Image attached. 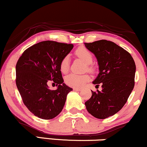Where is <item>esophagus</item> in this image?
Wrapping results in <instances>:
<instances>
[{"label":"esophagus","instance_id":"esophagus-1","mask_svg":"<svg viewBox=\"0 0 147 147\" xmlns=\"http://www.w3.org/2000/svg\"><path fill=\"white\" fill-rule=\"evenodd\" d=\"M73 89L76 91H82L81 88H73Z\"/></svg>","mask_w":147,"mask_h":147}]
</instances>
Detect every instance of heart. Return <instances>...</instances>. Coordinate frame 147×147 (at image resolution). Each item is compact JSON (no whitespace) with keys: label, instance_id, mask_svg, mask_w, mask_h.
Returning a JSON list of instances; mask_svg holds the SVG:
<instances>
[{"label":"heart","instance_id":"1","mask_svg":"<svg viewBox=\"0 0 147 147\" xmlns=\"http://www.w3.org/2000/svg\"><path fill=\"white\" fill-rule=\"evenodd\" d=\"M75 54L77 57L82 59L86 64V70L89 72L93 70V67L90 65L93 62V54L85 47H80L75 50ZM61 72L62 73H67L69 70V59L68 56H64L61 59L59 65ZM90 80V76L88 74L84 75H77V74H70L65 77V82L67 86L73 88H81Z\"/></svg>","mask_w":147,"mask_h":147}]
</instances>
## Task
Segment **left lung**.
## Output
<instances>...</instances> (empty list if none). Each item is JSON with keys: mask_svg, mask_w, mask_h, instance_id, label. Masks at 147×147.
Instances as JSON below:
<instances>
[{"mask_svg": "<svg viewBox=\"0 0 147 147\" xmlns=\"http://www.w3.org/2000/svg\"><path fill=\"white\" fill-rule=\"evenodd\" d=\"M95 54L100 72L93 84L102 91L92 92L85 102L86 109L96 118L104 119L122 109L135 86V61L130 54L112 41L100 40L84 43Z\"/></svg>", "mask_w": 147, "mask_h": 147, "instance_id": "1", "label": "left lung"}]
</instances>
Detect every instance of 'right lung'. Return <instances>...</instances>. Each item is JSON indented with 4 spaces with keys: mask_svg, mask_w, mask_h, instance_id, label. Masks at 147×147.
Instances as JSON below:
<instances>
[{
    "mask_svg": "<svg viewBox=\"0 0 147 147\" xmlns=\"http://www.w3.org/2000/svg\"><path fill=\"white\" fill-rule=\"evenodd\" d=\"M73 48L72 44L47 40L24 51L16 65V85L26 107L35 116L51 119L62 111L72 88L63 84L59 68L61 59ZM54 81L56 90L48 83Z\"/></svg>",
    "mask_w": 147,
    "mask_h": 147,
    "instance_id": "add662e5",
    "label": "right lung"
}]
</instances>
